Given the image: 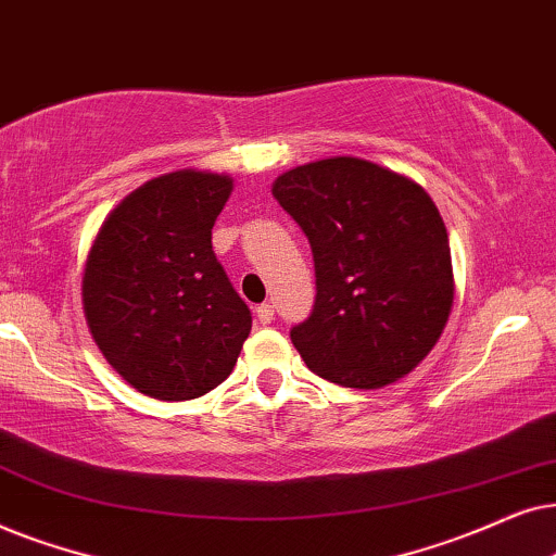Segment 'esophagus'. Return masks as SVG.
Returning <instances> with one entry per match:
<instances>
[{"mask_svg":"<svg viewBox=\"0 0 556 556\" xmlns=\"http://www.w3.org/2000/svg\"><path fill=\"white\" fill-rule=\"evenodd\" d=\"M256 320L262 325H269L274 320V305H269V302H264V305L256 307Z\"/></svg>","mask_w":556,"mask_h":556,"instance_id":"esophagus-1","label":"esophagus"}]
</instances>
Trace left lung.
<instances>
[{"label": "left lung", "mask_w": 556, "mask_h": 556, "mask_svg": "<svg viewBox=\"0 0 556 556\" xmlns=\"http://www.w3.org/2000/svg\"><path fill=\"white\" fill-rule=\"evenodd\" d=\"M271 195L313 249L317 298L290 330L309 371L348 389L409 374L440 340L455 298L447 228L432 198L358 157L294 167Z\"/></svg>", "instance_id": "left-lung-1"}]
</instances>
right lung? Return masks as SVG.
I'll return each mask as SVG.
<instances>
[{
	"label": "right lung",
	"instance_id": "right-lung-1",
	"mask_svg": "<svg viewBox=\"0 0 556 556\" xmlns=\"http://www.w3.org/2000/svg\"><path fill=\"white\" fill-rule=\"evenodd\" d=\"M231 190V177L216 173L154 177L109 213L88 251V330L111 368L152 399L208 394L251 332L211 243Z\"/></svg>",
	"mask_w": 556,
	"mask_h": 556
}]
</instances>
